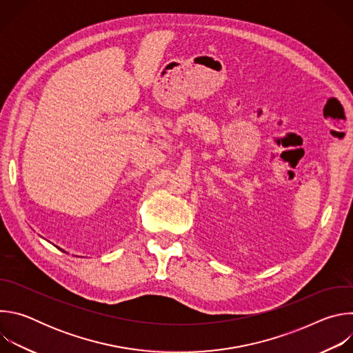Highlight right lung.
<instances>
[{"label": "right lung", "instance_id": "right-lung-1", "mask_svg": "<svg viewBox=\"0 0 353 353\" xmlns=\"http://www.w3.org/2000/svg\"><path fill=\"white\" fill-rule=\"evenodd\" d=\"M56 247H57V245H56ZM57 248H60V247H57ZM60 250H61V251H64V250H63V248H60ZM64 253H65V251H64Z\"/></svg>", "mask_w": 353, "mask_h": 353}]
</instances>
